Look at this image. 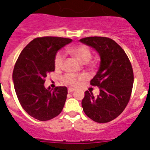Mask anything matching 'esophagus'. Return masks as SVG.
<instances>
[{"label":"esophagus","instance_id":"34e87169","mask_svg":"<svg viewBox=\"0 0 150 150\" xmlns=\"http://www.w3.org/2000/svg\"><path fill=\"white\" fill-rule=\"evenodd\" d=\"M75 91V89L73 88H69L68 89V93H72V92Z\"/></svg>","mask_w":150,"mask_h":150}]
</instances>
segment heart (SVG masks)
I'll return each mask as SVG.
<instances>
[{
	"instance_id": "obj_1",
	"label": "heart",
	"mask_w": 150,
	"mask_h": 150,
	"mask_svg": "<svg viewBox=\"0 0 150 150\" xmlns=\"http://www.w3.org/2000/svg\"><path fill=\"white\" fill-rule=\"evenodd\" d=\"M69 52L74 57L77 59L81 63H86L90 60L92 56L91 51L88 47L83 45H76V46L71 47L68 49ZM64 62V55L59 52L56 54L54 58V66L57 69H60L63 67ZM82 76L72 75V74H67L64 75L63 81L64 83L69 84L71 86H77L79 83V81L82 80Z\"/></svg>"
}]
</instances>
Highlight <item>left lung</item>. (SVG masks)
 <instances>
[{
	"label": "left lung",
	"mask_w": 150,
	"mask_h": 150,
	"mask_svg": "<svg viewBox=\"0 0 150 150\" xmlns=\"http://www.w3.org/2000/svg\"><path fill=\"white\" fill-rule=\"evenodd\" d=\"M81 42L94 48L100 57V65L90 81L99 88V95L85 91L82 108L85 114L99 123L117 118L125 108L130 98L134 75L132 65L124 50L113 40L91 36Z\"/></svg>",
	"instance_id": "1"
}]
</instances>
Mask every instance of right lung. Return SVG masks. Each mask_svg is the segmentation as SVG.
Instances as JSON below:
<instances>
[{"label": "right lung", "mask_w": 150, "mask_h": 150, "mask_svg": "<svg viewBox=\"0 0 150 150\" xmlns=\"http://www.w3.org/2000/svg\"><path fill=\"white\" fill-rule=\"evenodd\" d=\"M71 39L45 36L32 40L21 51L13 72L15 90L24 110L40 121L60 114L68 94L66 87L45 88V79L54 71V58Z\"/></svg>", "instance_id": "right-lung-1"}]
</instances>
